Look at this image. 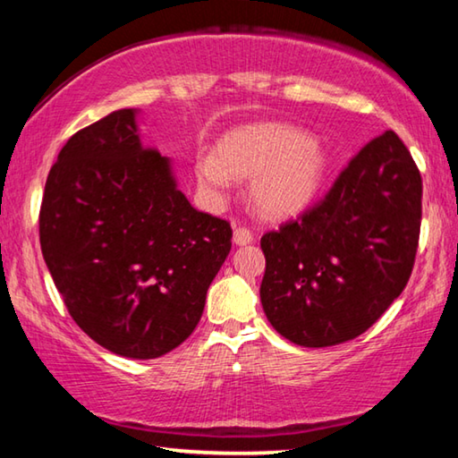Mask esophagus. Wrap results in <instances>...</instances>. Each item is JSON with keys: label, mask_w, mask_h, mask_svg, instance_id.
<instances>
[{"label": "esophagus", "mask_w": 458, "mask_h": 458, "mask_svg": "<svg viewBox=\"0 0 458 458\" xmlns=\"http://www.w3.org/2000/svg\"><path fill=\"white\" fill-rule=\"evenodd\" d=\"M252 238H254L252 232L248 230V228H244V226H236V228H234V236H232V240H234L236 246L250 244Z\"/></svg>", "instance_id": "1"}]
</instances>
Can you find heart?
Here are the masks:
<instances>
[{"label":"heart","instance_id":"heart-1","mask_svg":"<svg viewBox=\"0 0 458 458\" xmlns=\"http://www.w3.org/2000/svg\"><path fill=\"white\" fill-rule=\"evenodd\" d=\"M327 155L305 131L289 125H252L222 139L218 157L201 153L196 175L201 188L224 193L232 177H257L252 198L273 218L297 214L319 191Z\"/></svg>","mask_w":458,"mask_h":458}]
</instances>
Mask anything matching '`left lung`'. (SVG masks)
<instances>
[{
  "mask_svg": "<svg viewBox=\"0 0 458 458\" xmlns=\"http://www.w3.org/2000/svg\"><path fill=\"white\" fill-rule=\"evenodd\" d=\"M420 220V172L402 139L386 131L323 199L260 238V301L270 325L303 347L361 335L404 291Z\"/></svg>",
  "mask_w": 458,
  "mask_h": 458,
  "instance_id": "1",
  "label": "left lung"
}]
</instances>
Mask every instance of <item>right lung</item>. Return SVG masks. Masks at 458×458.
<instances>
[{
  "instance_id": "right-lung-1",
  "label": "right lung",
  "mask_w": 458,
  "mask_h": 458,
  "mask_svg": "<svg viewBox=\"0 0 458 458\" xmlns=\"http://www.w3.org/2000/svg\"><path fill=\"white\" fill-rule=\"evenodd\" d=\"M135 113L106 114L62 147L40 246L74 323L108 352L153 360L196 329L232 228L177 190L169 159L141 143Z\"/></svg>"
}]
</instances>
